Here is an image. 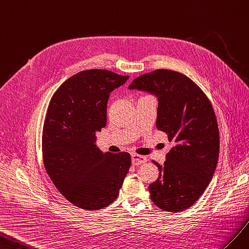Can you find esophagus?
<instances>
[{
    "mask_svg": "<svg viewBox=\"0 0 249 249\" xmlns=\"http://www.w3.org/2000/svg\"><path fill=\"white\" fill-rule=\"evenodd\" d=\"M131 161L133 166H140L144 162L147 161V158L143 155H139V154H131Z\"/></svg>",
    "mask_w": 249,
    "mask_h": 249,
    "instance_id": "obj_1",
    "label": "esophagus"
}]
</instances>
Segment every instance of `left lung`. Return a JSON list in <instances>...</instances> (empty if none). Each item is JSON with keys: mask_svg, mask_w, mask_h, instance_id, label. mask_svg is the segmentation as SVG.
<instances>
[{"mask_svg": "<svg viewBox=\"0 0 249 249\" xmlns=\"http://www.w3.org/2000/svg\"><path fill=\"white\" fill-rule=\"evenodd\" d=\"M158 99L156 128L173 147L159 178L149 186L151 200L166 212L189 209L209 186L219 155V129L213 106L203 91L181 73L156 70L141 75L128 87Z\"/></svg>", "mask_w": 249, "mask_h": 249, "instance_id": "1", "label": "left lung"}]
</instances>
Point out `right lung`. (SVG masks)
Returning a JSON list of instances; mask_svg holds the SVG:
<instances>
[{
  "instance_id": "obj_1",
  "label": "right lung",
  "mask_w": 249,
  "mask_h": 249,
  "mask_svg": "<svg viewBox=\"0 0 249 249\" xmlns=\"http://www.w3.org/2000/svg\"><path fill=\"white\" fill-rule=\"evenodd\" d=\"M129 76L88 70L63 82L49 103L42 131L47 172L67 199L83 210H100L117 199L131 165L127 152H102L96 133L106 125L111 91Z\"/></svg>"
}]
</instances>
